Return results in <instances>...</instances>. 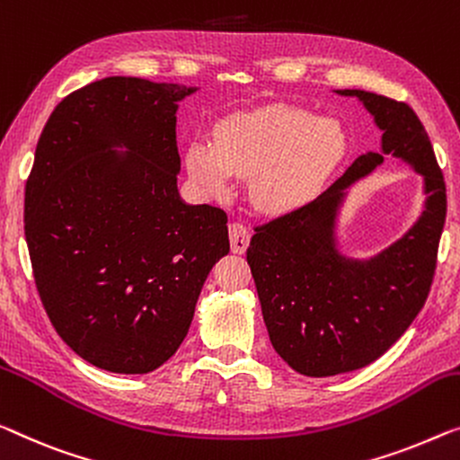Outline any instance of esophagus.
I'll return each instance as SVG.
<instances>
[{
	"label": "esophagus",
	"instance_id": "1",
	"mask_svg": "<svg viewBox=\"0 0 460 460\" xmlns=\"http://www.w3.org/2000/svg\"><path fill=\"white\" fill-rule=\"evenodd\" d=\"M229 239L233 253H243L250 243V231L242 221L229 223Z\"/></svg>",
	"mask_w": 460,
	"mask_h": 460
}]
</instances>
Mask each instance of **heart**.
I'll use <instances>...</instances> for the list:
<instances>
[{"instance_id": "obj_1", "label": "heart", "mask_w": 460, "mask_h": 460, "mask_svg": "<svg viewBox=\"0 0 460 460\" xmlns=\"http://www.w3.org/2000/svg\"><path fill=\"white\" fill-rule=\"evenodd\" d=\"M345 150L334 121L301 109L272 105L235 113L215 129V144L196 140L188 167L210 194L227 191L233 175L252 177V194L266 208L297 202Z\"/></svg>"}]
</instances>
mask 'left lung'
I'll return each mask as SVG.
<instances>
[{
	"instance_id": "8db88e82",
	"label": "left lung",
	"mask_w": 460,
	"mask_h": 460,
	"mask_svg": "<svg viewBox=\"0 0 460 460\" xmlns=\"http://www.w3.org/2000/svg\"><path fill=\"white\" fill-rule=\"evenodd\" d=\"M337 93L363 101L382 129L384 153L423 175L428 202L415 227L380 256H339L332 225L342 190L384 161L369 153L318 198L253 227L248 264L270 342L312 378L359 369L401 339L428 299L447 218V183L413 109L367 91Z\"/></svg>"
}]
</instances>
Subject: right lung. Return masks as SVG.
<instances>
[{
    "label": "right lung",
    "mask_w": 460,
    "mask_h": 460,
    "mask_svg": "<svg viewBox=\"0 0 460 460\" xmlns=\"http://www.w3.org/2000/svg\"><path fill=\"white\" fill-rule=\"evenodd\" d=\"M191 91L97 80L53 109L37 144L24 188L34 285L61 341L107 372L163 366L229 253L227 212L177 194L175 102Z\"/></svg>",
    "instance_id": "right-lung-1"
}]
</instances>
